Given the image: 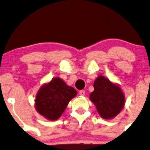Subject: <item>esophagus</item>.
<instances>
[{"label":"esophagus","instance_id":"34e87169","mask_svg":"<svg viewBox=\"0 0 150 150\" xmlns=\"http://www.w3.org/2000/svg\"><path fill=\"white\" fill-rule=\"evenodd\" d=\"M85 93H86V92H85V91H83V90L80 91L79 94L81 95V96H85Z\"/></svg>","mask_w":150,"mask_h":150}]
</instances>
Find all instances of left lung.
<instances>
[{
	"label": "left lung",
	"instance_id": "1",
	"mask_svg": "<svg viewBox=\"0 0 150 150\" xmlns=\"http://www.w3.org/2000/svg\"><path fill=\"white\" fill-rule=\"evenodd\" d=\"M93 88L94 91L89 98L101 117L106 120L116 117L123 109L125 102V95L120 86L99 75L95 80Z\"/></svg>",
	"mask_w": 150,
	"mask_h": 150
}]
</instances>
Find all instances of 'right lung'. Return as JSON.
I'll return each instance as SVG.
<instances>
[{
  "mask_svg": "<svg viewBox=\"0 0 150 150\" xmlns=\"http://www.w3.org/2000/svg\"><path fill=\"white\" fill-rule=\"evenodd\" d=\"M76 95L74 88L59 77L54 78L40 88L35 99V108L47 120H57Z\"/></svg>",
  "mask_w": 150,
  "mask_h": 150,
  "instance_id": "obj_1",
  "label": "right lung"
}]
</instances>
